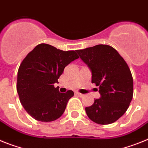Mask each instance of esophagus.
I'll return each instance as SVG.
<instances>
[{
  "label": "esophagus",
  "mask_w": 148,
  "mask_h": 148,
  "mask_svg": "<svg viewBox=\"0 0 148 148\" xmlns=\"http://www.w3.org/2000/svg\"><path fill=\"white\" fill-rule=\"evenodd\" d=\"M75 94H76L77 96H79V97H84V94H82V93H79V91H76V92H75Z\"/></svg>",
  "instance_id": "1"
}]
</instances>
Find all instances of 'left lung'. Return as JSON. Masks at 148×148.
Returning a JSON list of instances; mask_svg holds the SVG:
<instances>
[{
    "label": "left lung",
    "instance_id": "1",
    "mask_svg": "<svg viewBox=\"0 0 148 148\" xmlns=\"http://www.w3.org/2000/svg\"><path fill=\"white\" fill-rule=\"evenodd\" d=\"M76 51L90 69L91 82L99 86L101 96L85 108L87 115L99 124L115 122L127 112L133 96V80L128 65L110 45L101 44Z\"/></svg>",
    "mask_w": 148,
    "mask_h": 148
}]
</instances>
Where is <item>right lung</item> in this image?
Wrapping results in <instances>:
<instances>
[{
  "label": "right lung",
  "mask_w": 148,
  "mask_h": 148,
  "mask_svg": "<svg viewBox=\"0 0 148 148\" xmlns=\"http://www.w3.org/2000/svg\"><path fill=\"white\" fill-rule=\"evenodd\" d=\"M75 51H63L49 44H39L25 58L18 70L17 92L25 111L35 120L50 122L63 114L73 90L60 93L54 84L72 61Z\"/></svg>",
  "instance_id": "1"
}]
</instances>
